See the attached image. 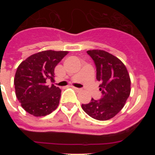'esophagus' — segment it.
<instances>
[{
    "instance_id": "esophagus-1",
    "label": "esophagus",
    "mask_w": 155,
    "mask_h": 155,
    "mask_svg": "<svg viewBox=\"0 0 155 155\" xmlns=\"http://www.w3.org/2000/svg\"><path fill=\"white\" fill-rule=\"evenodd\" d=\"M74 89L76 90V91H81V88H78V87H74Z\"/></svg>"
}]
</instances>
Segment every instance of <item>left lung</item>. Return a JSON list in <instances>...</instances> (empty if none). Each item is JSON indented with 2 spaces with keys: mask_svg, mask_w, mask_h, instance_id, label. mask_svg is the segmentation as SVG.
Here are the masks:
<instances>
[{
  "mask_svg": "<svg viewBox=\"0 0 155 155\" xmlns=\"http://www.w3.org/2000/svg\"><path fill=\"white\" fill-rule=\"evenodd\" d=\"M96 66V78L102 97L82 104L83 110L97 120L105 121L120 113L130 94V78L126 66L113 54L101 50L87 51Z\"/></svg>",
  "mask_w": 155,
  "mask_h": 155,
  "instance_id": "obj_1",
  "label": "left lung"
}]
</instances>
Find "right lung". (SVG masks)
Segmentation results:
<instances>
[{"mask_svg": "<svg viewBox=\"0 0 155 155\" xmlns=\"http://www.w3.org/2000/svg\"><path fill=\"white\" fill-rule=\"evenodd\" d=\"M68 51L45 50L32 54L19 64L14 79L15 94L21 107L34 116H45L55 110L61 90L54 84V68Z\"/></svg>", "mask_w": 155, "mask_h": 155, "instance_id": "right-lung-1", "label": "right lung"}]
</instances>
